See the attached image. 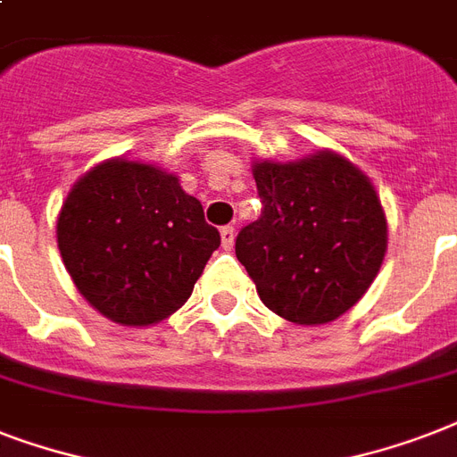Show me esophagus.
<instances>
[{
    "label": "esophagus",
    "instance_id": "obj_1",
    "mask_svg": "<svg viewBox=\"0 0 457 457\" xmlns=\"http://www.w3.org/2000/svg\"><path fill=\"white\" fill-rule=\"evenodd\" d=\"M220 242H222V249L225 251L232 249V246H235V228L225 225V228L220 229Z\"/></svg>",
    "mask_w": 457,
    "mask_h": 457
}]
</instances>
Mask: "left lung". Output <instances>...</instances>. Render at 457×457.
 I'll return each instance as SVG.
<instances>
[{"mask_svg":"<svg viewBox=\"0 0 457 457\" xmlns=\"http://www.w3.org/2000/svg\"><path fill=\"white\" fill-rule=\"evenodd\" d=\"M261 218L239 232L237 258L279 318L325 325L353 308L386 253V218L362 170L334 152L253 163Z\"/></svg>","mask_w":457,"mask_h":457,"instance_id":"8db88e82","label":"left lung"}]
</instances>
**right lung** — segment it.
Listing matches in <instances>:
<instances>
[{"mask_svg":"<svg viewBox=\"0 0 457 457\" xmlns=\"http://www.w3.org/2000/svg\"><path fill=\"white\" fill-rule=\"evenodd\" d=\"M56 239L85 301L128 327L178 311L220 246V232L178 175L128 158L104 161L75 182Z\"/></svg>","mask_w":457,"mask_h":457,"instance_id":"right-lung-1","label":"right lung"}]
</instances>
